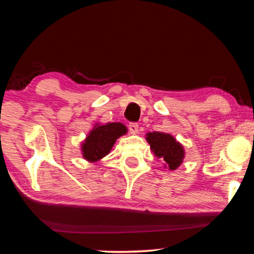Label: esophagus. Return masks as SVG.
<instances>
[{
	"mask_svg": "<svg viewBox=\"0 0 254 254\" xmlns=\"http://www.w3.org/2000/svg\"><path fill=\"white\" fill-rule=\"evenodd\" d=\"M127 127H128V131H130V133H132V134H135V133H137V130H139V126H137V123H130Z\"/></svg>",
	"mask_w": 254,
	"mask_h": 254,
	"instance_id": "34e87169",
	"label": "esophagus"
}]
</instances>
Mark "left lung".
<instances>
[{
    "instance_id": "obj_1",
    "label": "left lung",
    "mask_w": 254,
    "mask_h": 254,
    "mask_svg": "<svg viewBox=\"0 0 254 254\" xmlns=\"http://www.w3.org/2000/svg\"><path fill=\"white\" fill-rule=\"evenodd\" d=\"M147 141L157 159L165 161L170 170H175L182 165L184 148L174 136L162 132H152L147 134Z\"/></svg>"
}]
</instances>
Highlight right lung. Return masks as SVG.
Here are the masks:
<instances>
[{
    "mask_svg": "<svg viewBox=\"0 0 254 254\" xmlns=\"http://www.w3.org/2000/svg\"><path fill=\"white\" fill-rule=\"evenodd\" d=\"M127 133V127L121 123H107L91 131L83 143V156L88 161H97L109 154L118 137Z\"/></svg>",
    "mask_w": 254,
    "mask_h": 254,
    "instance_id": "add662e5",
    "label": "right lung"
}]
</instances>
